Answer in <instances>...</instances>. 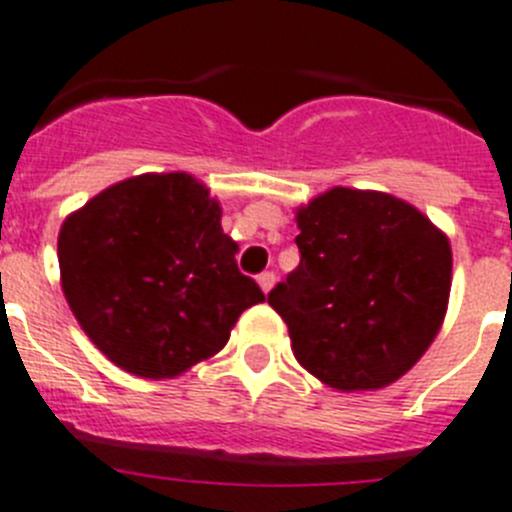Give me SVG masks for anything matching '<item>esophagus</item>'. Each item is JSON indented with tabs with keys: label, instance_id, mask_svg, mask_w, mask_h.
<instances>
[{
	"label": "esophagus",
	"instance_id": "obj_1",
	"mask_svg": "<svg viewBox=\"0 0 512 512\" xmlns=\"http://www.w3.org/2000/svg\"><path fill=\"white\" fill-rule=\"evenodd\" d=\"M274 282H277V274L274 272H264V274H259V287L264 292H269L274 287Z\"/></svg>",
	"mask_w": 512,
	"mask_h": 512
}]
</instances>
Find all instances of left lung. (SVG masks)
Returning <instances> with one entry per match:
<instances>
[{
    "label": "left lung",
    "mask_w": 512,
    "mask_h": 512,
    "mask_svg": "<svg viewBox=\"0 0 512 512\" xmlns=\"http://www.w3.org/2000/svg\"><path fill=\"white\" fill-rule=\"evenodd\" d=\"M300 264L269 292L292 352L336 391L399 381L443 326L453 253L404 199L336 189L298 209Z\"/></svg>",
    "instance_id": "obj_1"
}]
</instances>
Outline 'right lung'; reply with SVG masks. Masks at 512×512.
Instances as JSON below:
<instances>
[{
  "instance_id": "add662e5",
  "label": "right lung",
  "mask_w": 512,
  "mask_h": 512,
  "mask_svg": "<svg viewBox=\"0 0 512 512\" xmlns=\"http://www.w3.org/2000/svg\"><path fill=\"white\" fill-rule=\"evenodd\" d=\"M222 209L189 173L100 191L59 230L61 290L90 342L126 373L176 378L217 355L264 292L235 264Z\"/></svg>"
}]
</instances>
